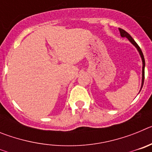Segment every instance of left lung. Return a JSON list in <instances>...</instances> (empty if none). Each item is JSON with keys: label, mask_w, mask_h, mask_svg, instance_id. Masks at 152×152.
I'll return each mask as SVG.
<instances>
[{"label": "left lung", "mask_w": 152, "mask_h": 152, "mask_svg": "<svg viewBox=\"0 0 152 152\" xmlns=\"http://www.w3.org/2000/svg\"><path fill=\"white\" fill-rule=\"evenodd\" d=\"M119 33H120V36H121L122 37H126V38L128 39L129 41L130 42H131V43L135 47V48H136L137 50H138V52H139V55H140L141 58H142V86H141V89H140V91H141V90H142V86H143V84H144V79H145V61L144 56H143V53H142V50H141L140 47H139V45H138V44L135 42V40L132 39V36H130V35L127 32H126L124 29H120V28H119Z\"/></svg>", "instance_id": "1"}]
</instances>
